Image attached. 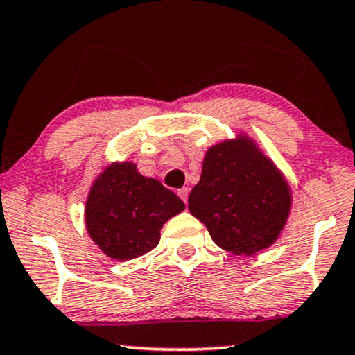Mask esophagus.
<instances>
[{"instance_id": "esophagus-1", "label": "esophagus", "mask_w": 355, "mask_h": 355, "mask_svg": "<svg viewBox=\"0 0 355 355\" xmlns=\"http://www.w3.org/2000/svg\"><path fill=\"white\" fill-rule=\"evenodd\" d=\"M178 195L181 197V200L184 203H187V197H189V187H182L178 190Z\"/></svg>"}]
</instances>
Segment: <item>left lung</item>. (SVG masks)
Masks as SVG:
<instances>
[{
	"label": "left lung",
	"mask_w": 355,
	"mask_h": 355,
	"mask_svg": "<svg viewBox=\"0 0 355 355\" xmlns=\"http://www.w3.org/2000/svg\"><path fill=\"white\" fill-rule=\"evenodd\" d=\"M291 190L253 139L240 135L209 147L189 209L213 241L232 254L269 248L288 219Z\"/></svg>",
	"instance_id": "1"
}]
</instances>
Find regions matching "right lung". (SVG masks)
I'll list each match as a JSON object with an SVG mask.
<instances>
[{"label":"right lung","instance_id":"obj_1","mask_svg":"<svg viewBox=\"0 0 355 355\" xmlns=\"http://www.w3.org/2000/svg\"><path fill=\"white\" fill-rule=\"evenodd\" d=\"M184 208L176 193L142 176L132 162L112 163L91 186L86 230L109 258L130 261L155 248L163 224Z\"/></svg>","mask_w":355,"mask_h":355}]
</instances>
